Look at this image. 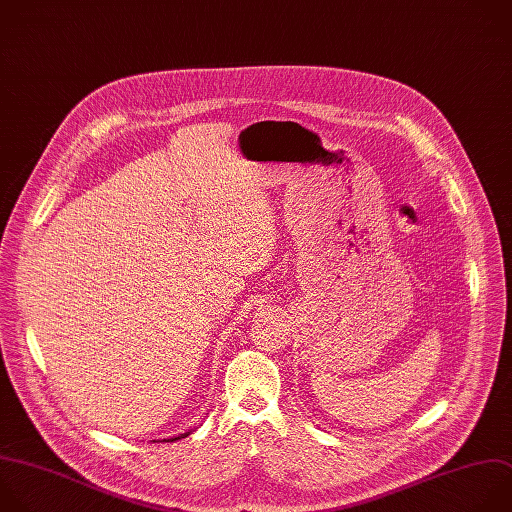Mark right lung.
<instances>
[{
    "label": "right lung",
    "instance_id": "right-lung-1",
    "mask_svg": "<svg viewBox=\"0 0 512 512\" xmlns=\"http://www.w3.org/2000/svg\"><path fill=\"white\" fill-rule=\"evenodd\" d=\"M191 432H185V434H177L173 438H163V440H151V442H175V440H181V438H187Z\"/></svg>",
    "mask_w": 512,
    "mask_h": 512
}]
</instances>
